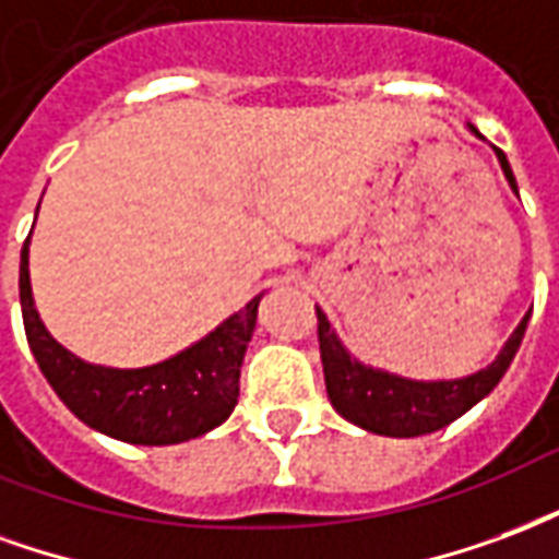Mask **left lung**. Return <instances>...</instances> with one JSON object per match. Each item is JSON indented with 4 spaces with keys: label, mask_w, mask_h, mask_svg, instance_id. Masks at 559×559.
Instances as JSON below:
<instances>
[{
    "label": "left lung",
    "mask_w": 559,
    "mask_h": 559,
    "mask_svg": "<svg viewBox=\"0 0 559 559\" xmlns=\"http://www.w3.org/2000/svg\"><path fill=\"white\" fill-rule=\"evenodd\" d=\"M467 130L483 140V133L474 124H467ZM495 154L512 193L519 195V185H515V175L509 169L507 154L500 148H495ZM316 312H319V348L330 405L336 408L342 419H348V423L372 431V435H384V438L431 435V431L450 426L452 419L467 414L476 402H483L500 384V378L507 374L509 364H512V357L524 340L527 321H531V312H527L486 369L464 374V378L417 381V378H405V374L386 372V369L357 360L342 345L336 330L324 316V309L316 307Z\"/></svg>",
    "instance_id": "1"
}]
</instances>
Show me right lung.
<instances>
[{"mask_svg": "<svg viewBox=\"0 0 559 559\" xmlns=\"http://www.w3.org/2000/svg\"><path fill=\"white\" fill-rule=\"evenodd\" d=\"M28 240L32 231L20 252V307L28 348L73 417L107 438L140 447L193 441L229 419L262 295L160 364L136 369L88 364L52 340L40 321L28 280Z\"/></svg>", "mask_w": 559, "mask_h": 559, "instance_id": "right-lung-1", "label": "right lung"}]
</instances>
